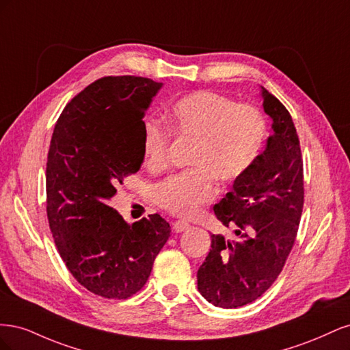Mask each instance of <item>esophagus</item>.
I'll list each match as a JSON object with an SVG mask.
<instances>
[{"label":"esophagus","mask_w":350,"mask_h":350,"mask_svg":"<svg viewBox=\"0 0 350 350\" xmlns=\"http://www.w3.org/2000/svg\"><path fill=\"white\" fill-rule=\"evenodd\" d=\"M189 228V224H187L185 220H175L172 224V230L176 232V234H179V232H184Z\"/></svg>","instance_id":"1"}]
</instances>
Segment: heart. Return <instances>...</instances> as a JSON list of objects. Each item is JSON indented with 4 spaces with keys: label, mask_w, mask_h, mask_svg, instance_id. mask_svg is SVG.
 <instances>
[{
    "label": "heart",
    "mask_w": 350,
    "mask_h": 350,
    "mask_svg": "<svg viewBox=\"0 0 350 350\" xmlns=\"http://www.w3.org/2000/svg\"><path fill=\"white\" fill-rule=\"evenodd\" d=\"M166 125L147 121L143 126L144 165L153 172L169 162L171 134L191 142L184 172L166 178L152 188L154 204L169 213L189 217L215 198L217 179L235 183L260 156L267 126L260 109L235 103L210 90H197L176 99L165 112Z\"/></svg>",
    "instance_id": "b5f03b06"
}]
</instances>
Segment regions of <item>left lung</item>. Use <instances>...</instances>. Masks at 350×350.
Here are the masks:
<instances>
[{
    "instance_id": "left-lung-1",
    "label": "left lung",
    "mask_w": 350,
    "mask_h": 350,
    "mask_svg": "<svg viewBox=\"0 0 350 350\" xmlns=\"http://www.w3.org/2000/svg\"><path fill=\"white\" fill-rule=\"evenodd\" d=\"M273 134L256 163L213 210L237 239L211 235V250L197 273L198 291L220 308H238L279 278L295 243L304 207V163L289 111L261 88Z\"/></svg>"
}]
</instances>
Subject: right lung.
<instances>
[{"mask_svg": "<svg viewBox=\"0 0 350 350\" xmlns=\"http://www.w3.org/2000/svg\"><path fill=\"white\" fill-rule=\"evenodd\" d=\"M161 88L146 77H102L67 103L52 133L46 161L52 237L74 279L107 299L139 292L171 235L161 215L129 225L108 204L144 161L143 118Z\"/></svg>", "mask_w": 350, "mask_h": 350, "instance_id": "obj_1", "label": "right lung"}]
</instances>
